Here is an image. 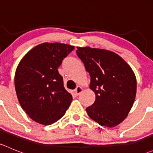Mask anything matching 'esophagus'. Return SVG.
I'll return each mask as SVG.
<instances>
[{"instance_id": "1", "label": "esophagus", "mask_w": 153, "mask_h": 153, "mask_svg": "<svg viewBox=\"0 0 153 153\" xmlns=\"http://www.w3.org/2000/svg\"><path fill=\"white\" fill-rule=\"evenodd\" d=\"M82 90H83V88L81 87V86H77L76 89H75V90H74V92H75V95H77V96H78V95H79L81 93Z\"/></svg>"}]
</instances>
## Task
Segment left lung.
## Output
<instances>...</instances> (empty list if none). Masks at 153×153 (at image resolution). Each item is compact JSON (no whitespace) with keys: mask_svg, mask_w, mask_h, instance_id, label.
<instances>
[{"mask_svg":"<svg viewBox=\"0 0 153 153\" xmlns=\"http://www.w3.org/2000/svg\"><path fill=\"white\" fill-rule=\"evenodd\" d=\"M78 58L90 76L95 101L86 109L89 118L101 126L113 127L122 122L133 105L136 78L131 67L113 52L78 47Z\"/></svg>","mask_w":153,"mask_h":153,"instance_id":"1","label":"left lung"}]
</instances>
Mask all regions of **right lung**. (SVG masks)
Segmentation results:
<instances>
[{
	"instance_id": "add662e5",
	"label": "right lung",
	"mask_w": 153,
	"mask_h": 153,
	"mask_svg": "<svg viewBox=\"0 0 153 153\" xmlns=\"http://www.w3.org/2000/svg\"><path fill=\"white\" fill-rule=\"evenodd\" d=\"M74 47L44 43L34 47L17 67L15 86L21 107L33 121L44 125L64 116L72 97L64 86L58 68Z\"/></svg>"
}]
</instances>
